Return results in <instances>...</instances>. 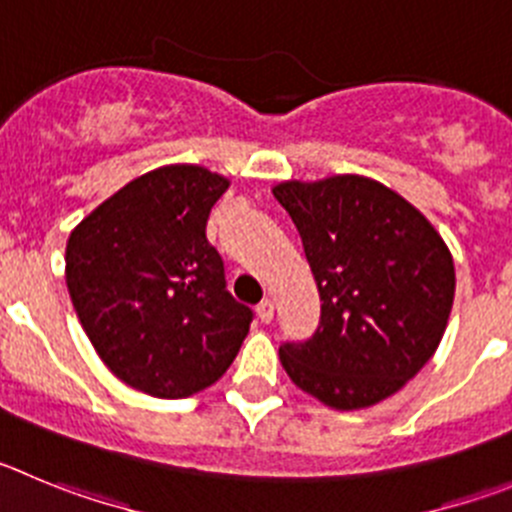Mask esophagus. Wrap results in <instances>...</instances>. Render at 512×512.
<instances>
[{
	"mask_svg": "<svg viewBox=\"0 0 512 512\" xmlns=\"http://www.w3.org/2000/svg\"><path fill=\"white\" fill-rule=\"evenodd\" d=\"M255 313H257V319H260L262 324H270V321H273V316H275V303L270 301V298H265V301H262L260 306L255 308Z\"/></svg>",
	"mask_w": 512,
	"mask_h": 512,
	"instance_id": "obj_1",
	"label": "esophagus"
}]
</instances>
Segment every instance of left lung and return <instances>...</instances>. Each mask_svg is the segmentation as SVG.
<instances>
[{
	"instance_id": "8db88e82",
	"label": "left lung",
	"mask_w": 512,
	"mask_h": 512,
	"mask_svg": "<svg viewBox=\"0 0 512 512\" xmlns=\"http://www.w3.org/2000/svg\"><path fill=\"white\" fill-rule=\"evenodd\" d=\"M273 196L301 234L321 296L319 329L280 347L283 370L334 411L390 398L434 357L449 324V247L416 206L372 178L283 181Z\"/></svg>"
}]
</instances>
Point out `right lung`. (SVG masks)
<instances>
[{"label": "right lung", "mask_w": 512, "mask_h": 512, "mask_svg": "<svg viewBox=\"0 0 512 512\" xmlns=\"http://www.w3.org/2000/svg\"><path fill=\"white\" fill-rule=\"evenodd\" d=\"M229 178L163 165L101 201L66 245V283L101 362L153 398H188L237 357L252 311L206 239Z\"/></svg>", "instance_id": "right-lung-1"}]
</instances>
